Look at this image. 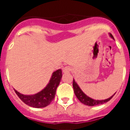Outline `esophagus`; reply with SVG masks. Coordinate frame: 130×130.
<instances>
[{
	"label": "esophagus",
	"mask_w": 130,
	"mask_h": 130,
	"mask_svg": "<svg viewBox=\"0 0 130 130\" xmlns=\"http://www.w3.org/2000/svg\"><path fill=\"white\" fill-rule=\"evenodd\" d=\"M63 72L64 73H68V72H70L71 70H72V68L70 67V66H65V67L63 68Z\"/></svg>",
	"instance_id": "34e87169"
}]
</instances>
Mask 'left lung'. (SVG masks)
I'll list each match as a JSON object with an SVG mask.
<instances>
[{"mask_svg": "<svg viewBox=\"0 0 130 130\" xmlns=\"http://www.w3.org/2000/svg\"><path fill=\"white\" fill-rule=\"evenodd\" d=\"M110 36H111L112 38L114 39V38H113L112 34H110ZM73 90H74V93H75V96L77 98V99L79 100L82 104H85V105H88V106H95V105H101V104H105V103L107 102L108 101H109L113 97V96L115 94H115L112 95V96H111L109 98H107V99L106 100H96L92 99V98H89L88 96H87V95L81 90V88H79V87L78 86L77 84L76 83V82H75L74 79H73Z\"/></svg>", "mask_w": 130, "mask_h": 130, "instance_id": "8db88e82", "label": "left lung"}]
</instances>
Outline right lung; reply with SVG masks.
Segmentation results:
<instances>
[{
	"label": "right lung",
	"mask_w": 130,
	"mask_h": 130,
	"mask_svg": "<svg viewBox=\"0 0 130 130\" xmlns=\"http://www.w3.org/2000/svg\"><path fill=\"white\" fill-rule=\"evenodd\" d=\"M62 75L60 69L54 72L47 85L36 94L24 95L14 89L15 92L26 105L35 108L45 107L51 104L55 98L56 90L60 82Z\"/></svg>",
	"instance_id": "right-lung-1"
}]
</instances>
